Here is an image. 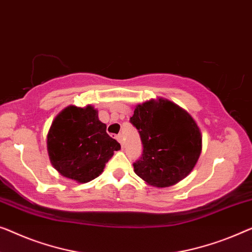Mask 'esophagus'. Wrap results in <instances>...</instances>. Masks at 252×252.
<instances>
[{
    "mask_svg": "<svg viewBox=\"0 0 252 252\" xmlns=\"http://www.w3.org/2000/svg\"><path fill=\"white\" fill-rule=\"evenodd\" d=\"M116 138H117V141L119 142L120 145H122V147H124V140H123L122 135H117V136H116Z\"/></svg>",
    "mask_w": 252,
    "mask_h": 252,
    "instance_id": "obj_1",
    "label": "esophagus"
}]
</instances>
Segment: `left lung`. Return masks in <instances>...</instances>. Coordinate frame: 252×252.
<instances>
[{
	"mask_svg": "<svg viewBox=\"0 0 252 252\" xmlns=\"http://www.w3.org/2000/svg\"><path fill=\"white\" fill-rule=\"evenodd\" d=\"M130 123L136 127L143 153L133 163L145 183L167 188L191 173L202 150V136L195 120L174 102L159 97L135 107Z\"/></svg>",
	"mask_w": 252,
	"mask_h": 252,
	"instance_id": "left-lung-1",
	"label": "left lung"
}]
</instances>
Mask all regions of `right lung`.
<instances>
[{"mask_svg":"<svg viewBox=\"0 0 252 252\" xmlns=\"http://www.w3.org/2000/svg\"><path fill=\"white\" fill-rule=\"evenodd\" d=\"M50 161L63 177L87 183L102 174L105 163L120 149L107 134L93 105H68L53 119L47 133Z\"/></svg>","mask_w":252,"mask_h":252,"instance_id":"right-lung-1","label":"right lung"}]
</instances>
